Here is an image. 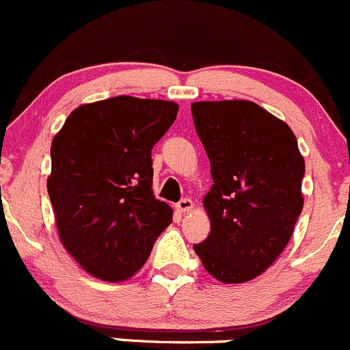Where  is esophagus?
I'll return each instance as SVG.
<instances>
[{"label":"esophagus","instance_id":"1","mask_svg":"<svg viewBox=\"0 0 350 350\" xmlns=\"http://www.w3.org/2000/svg\"><path fill=\"white\" fill-rule=\"evenodd\" d=\"M193 207V202H192V199H182L180 202H176V205H175V208L178 212H187V211H190V208Z\"/></svg>","mask_w":350,"mask_h":350}]
</instances>
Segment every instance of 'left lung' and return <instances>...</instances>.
<instances>
[{
    "instance_id": "8db88e82",
    "label": "left lung",
    "mask_w": 350,
    "mask_h": 350,
    "mask_svg": "<svg viewBox=\"0 0 350 350\" xmlns=\"http://www.w3.org/2000/svg\"><path fill=\"white\" fill-rule=\"evenodd\" d=\"M190 107L214 180L204 199L211 232L193 250L219 282H250L293 234L304 208L305 161L286 122L251 100Z\"/></svg>"
}]
</instances>
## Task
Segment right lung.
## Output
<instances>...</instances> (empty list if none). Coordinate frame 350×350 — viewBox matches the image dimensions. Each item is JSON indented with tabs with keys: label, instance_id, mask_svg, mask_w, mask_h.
Returning a JSON list of instances; mask_svg holds the SVG:
<instances>
[{
	"label": "right lung",
	"instance_id": "right-lung-1",
	"mask_svg": "<svg viewBox=\"0 0 350 350\" xmlns=\"http://www.w3.org/2000/svg\"><path fill=\"white\" fill-rule=\"evenodd\" d=\"M176 113L170 100L111 97L72 111L53 138L46 187L60 241L96 278H131L170 226L174 211L151 190V150Z\"/></svg>",
	"mask_w": 350,
	"mask_h": 350
}]
</instances>
